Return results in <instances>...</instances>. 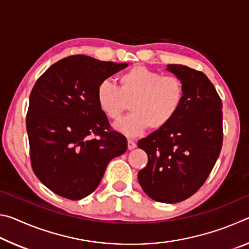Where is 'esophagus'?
<instances>
[{
  "label": "esophagus",
  "instance_id": "34e87169",
  "mask_svg": "<svg viewBox=\"0 0 249 249\" xmlns=\"http://www.w3.org/2000/svg\"><path fill=\"white\" fill-rule=\"evenodd\" d=\"M136 146H137V145H136V142H135L134 140H128V141H127V147H128L129 150L134 149Z\"/></svg>",
  "mask_w": 249,
  "mask_h": 249
}]
</instances>
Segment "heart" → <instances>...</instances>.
<instances>
[{"instance_id":"obj_1","label":"heart","mask_w":249,"mask_h":249,"mask_svg":"<svg viewBox=\"0 0 249 249\" xmlns=\"http://www.w3.org/2000/svg\"><path fill=\"white\" fill-rule=\"evenodd\" d=\"M184 99L183 83L175 75H162L136 66L119 75V87L104 80L96 88V102L109 120L119 121L130 101L129 115L116 125L127 136H138L148 127L161 129L174 120Z\"/></svg>"}]
</instances>
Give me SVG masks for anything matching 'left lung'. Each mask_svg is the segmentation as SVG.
<instances>
[{
    "mask_svg": "<svg viewBox=\"0 0 249 249\" xmlns=\"http://www.w3.org/2000/svg\"><path fill=\"white\" fill-rule=\"evenodd\" d=\"M167 69L183 83V103L169 124L138 142L148 156L138 182L153 200L177 203L199 190L220 156L222 101L201 71L182 65Z\"/></svg>",
    "mask_w": 249,
    "mask_h": 249,
    "instance_id": "1",
    "label": "left lung"
}]
</instances>
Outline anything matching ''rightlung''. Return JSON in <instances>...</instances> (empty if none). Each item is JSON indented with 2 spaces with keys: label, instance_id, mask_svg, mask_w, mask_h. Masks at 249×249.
Masks as SVG:
<instances>
[{
  "label": "right lung",
  "instance_id": "right-lung-1",
  "mask_svg": "<svg viewBox=\"0 0 249 249\" xmlns=\"http://www.w3.org/2000/svg\"><path fill=\"white\" fill-rule=\"evenodd\" d=\"M127 66L75 54L49 67L34 86L26 116L32 168L56 195H91L107 163L127 149L96 102L99 84Z\"/></svg>",
  "mask_w": 249,
  "mask_h": 249
}]
</instances>
